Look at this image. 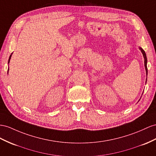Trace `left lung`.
Listing matches in <instances>:
<instances>
[{"instance_id": "obj_1", "label": "left lung", "mask_w": 156, "mask_h": 156, "mask_svg": "<svg viewBox=\"0 0 156 156\" xmlns=\"http://www.w3.org/2000/svg\"><path fill=\"white\" fill-rule=\"evenodd\" d=\"M139 49L141 51L143 55V57H144V66H145V69H146V77H147V57H146V53L145 51L143 50V49L142 47H139ZM146 81H147V78H146ZM139 99V100H140Z\"/></svg>"}]
</instances>
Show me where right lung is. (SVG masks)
I'll return each mask as SVG.
<instances>
[{
  "mask_svg": "<svg viewBox=\"0 0 156 156\" xmlns=\"http://www.w3.org/2000/svg\"><path fill=\"white\" fill-rule=\"evenodd\" d=\"M12 54L10 55V57H9V62H8V64H9V62H10V58H11L12 55ZM9 69H8V74H9Z\"/></svg>",
  "mask_w": 156,
  "mask_h": 156,
  "instance_id": "right-lung-1",
  "label": "right lung"
}]
</instances>
